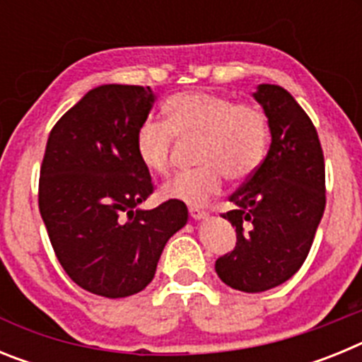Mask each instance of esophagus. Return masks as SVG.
I'll return each mask as SVG.
<instances>
[{
  "label": "esophagus",
  "mask_w": 362,
  "mask_h": 362,
  "mask_svg": "<svg viewBox=\"0 0 362 362\" xmlns=\"http://www.w3.org/2000/svg\"><path fill=\"white\" fill-rule=\"evenodd\" d=\"M188 212H190V217H192V219H196V221L206 219V217H209V214L204 212V210L197 209V206H190V210H188Z\"/></svg>",
  "instance_id": "obj_1"
}]
</instances>
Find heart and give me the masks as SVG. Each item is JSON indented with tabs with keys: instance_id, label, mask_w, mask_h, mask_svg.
<instances>
[{
	"instance_id": "heart-1",
	"label": "heart",
	"mask_w": 362,
	"mask_h": 362,
	"mask_svg": "<svg viewBox=\"0 0 362 362\" xmlns=\"http://www.w3.org/2000/svg\"><path fill=\"white\" fill-rule=\"evenodd\" d=\"M165 123L143 121L136 132L139 161L152 174L170 172L174 134L201 137L199 165L203 168L174 177L165 196L190 206H203L219 194L225 175L241 181L255 172L268 146L267 117L257 107L239 103L210 92H181L163 105Z\"/></svg>"
}]
</instances>
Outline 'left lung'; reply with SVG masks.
<instances>
[{
  "label": "left lung",
  "instance_id": "obj_1",
  "mask_svg": "<svg viewBox=\"0 0 362 362\" xmlns=\"http://www.w3.org/2000/svg\"><path fill=\"white\" fill-rule=\"evenodd\" d=\"M272 143L250 179L230 196L223 214L238 243L216 261L219 279L239 292L276 288L305 263L325 212V158L315 127L290 92L257 85Z\"/></svg>",
  "mask_w": 362,
  "mask_h": 362
}]
</instances>
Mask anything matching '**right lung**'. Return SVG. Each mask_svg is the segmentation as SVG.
<instances>
[{
	"label": "right lung",
	"mask_w": 362,
	"mask_h": 362,
	"mask_svg": "<svg viewBox=\"0 0 362 362\" xmlns=\"http://www.w3.org/2000/svg\"><path fill=\"white\" fill-rule=\"evenodd\" d=\"M156 103L150 86L99 85L54 124L40 177V212L63 270L95 296L129 297L153 279L185 203L141 204L152 177L136 132Z\"/></svg>",
	"instance_id": "1"
}]
</instances>
